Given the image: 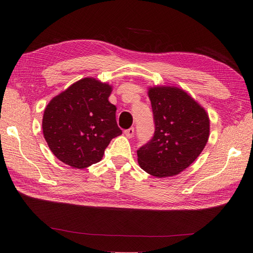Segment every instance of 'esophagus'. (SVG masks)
I'll list each match as a JSON object with an SVG mask.
<instances>
[{
    "mask_svg": "<svg viewBox=\"0 0 253 253\" xmlns=\"http://www.w3.org/2000/svg\"><path fill=\"white\" fill-rule=\"evenodd\" d=\"M125 135L127 137V138H132L134 135V127H129L128 129H126Z\"/></svg>",
    "mask_w": 253,
    "mask_h": 253,
    "instance_id": "obj_1",
    "label": "esophagus"
}]
</instances>
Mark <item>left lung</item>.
Returning <instances> with one entry per match:
<instances>
[{"label":"left lung","mask_w":253,"mask_h":253,"mask_svg":"<svg viewBox=\"0 0 253 253\" xmlns=\"http://www.w3.org/2000/svg\"><path fill=\"white\" fill-rule=\"evenodd\" d=\"M155 132L137 151L141 169L158 178L182 172L200 156L209 139L208 113L186 90L176 86L148 89Z\"/></svg>","instance_id":"8db88e82"}]
</instances>
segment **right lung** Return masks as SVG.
Segmentation results:
<instances>
[{
	"mask_svg": "<svg viewBox=\"0 0 253 253\" xmlns=\"http://www.w3.org/2000/svg\"><path fill=\"white\" fill-rule=\"evenodd\" d=\"M113 87L87 77L53 97L42 120L44 138L60 162L84 169L100 162L111 140L122 134L116 106L109 101Z\"/></svg>",
	"mask_w": 253,
	"mask_h": 253,
	"instance_id": "obj_1",
	"label": "right lung"
}]
</instances>
